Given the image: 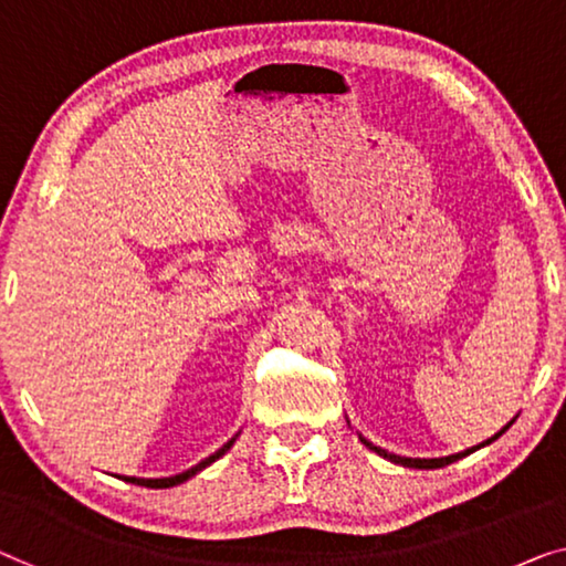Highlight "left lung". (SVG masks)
Instances as JSON below:
<instances>
[{
	"mask_svg": "<svg viewBox=\"0 0 566 566\" xmlns=\"http://www.w3.org/2000/svg\"><path fill=\"white\" fill-rule=\"evenodd\" d=\"M513 424V421H509V424H505L499 434H493L491 440H485V442H480V444H475V447H470V450H465V452H458V454H447V458H432V460H427V458H401V454H394V452H386V450H381V447H376L374 442H368L366 437H360V442H364L368 450H374L376 454H381V458H386V460H391V462H396V465H403V468H417V470H434V468H444V465H450V462H454V460H460V458H465V454H470V452H475V450H480V447H485V444H491L493 440H499V437L505 432V429H509Z\"/></svg>",
	"mask_w": 566,
	"mask_h": 566,
	"instance_id": "8db88e82",
	"label": "left lung"
}]
</instances>
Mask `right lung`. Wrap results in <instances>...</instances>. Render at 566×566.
Segmentation results:
<instances>
[{
	"label": "right lung",
	"mask_w": 566,
	"mask_h": 566,
	"mask_svg": "<svg viewBox=\"0 0 566 566\" xmlns=\"http://www.w3.org/2000/svg\"><path fill=\"white\" fill-rule=\"evenodd\" d=\"M239 437V434H235ZM235 437H231L229 442H226L221 450H216L213 454H210V458H206V460H200L196 468H190V470H185V472H180V475H172V478H124L126 483H134V485H145V488H172V485H180V483H185V480H190L192 475H198L200 470H206L210 462H216L218 458H223L226 452L231 450L233 447V442H235Z\"/></svg>",
	"instance_id": "1"
}]
</instances>
